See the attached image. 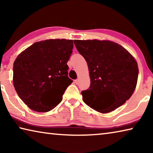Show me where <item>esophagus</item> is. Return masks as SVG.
Returning <instances> with one entry per match:
<instances>
[{
	"mask_svg": "<svg viewBox=\"0 0 153 153\" xmlns=\"http://www.w3.org/2000/svg\"><path fill=\"white\" fill-rule=\"evenodd\" d=\"M75 83H76V84H79V79H77L75 80Z\"/></svg>",
	"mask_w": 153,
	"mask_h": 153,
	"instance_id": "34e87169",
	"label": "esophagus"
}]
</instances>
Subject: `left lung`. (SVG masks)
I'll return each instance as SVG.
<instances>
[{
    "label": "left lung",
    "instance_id": "obj_1",
    "mask_svg": "<svg viewBox=\"0 0 153 153\" xmlns=\"http://www.w3.org/2000/svg\"><path fill=\"white\" fill-rule=\"evenodd\" d=\"M74 42L88 66L90 86L82 92L84 102L101 113L123 105L131 97L138 81V66L134 56L110 40H74ZM104 95H111L114 100L106 104Z\"/></svg>",
    "mask_w": 153,
    "mask_h": 153
}]
</instances>
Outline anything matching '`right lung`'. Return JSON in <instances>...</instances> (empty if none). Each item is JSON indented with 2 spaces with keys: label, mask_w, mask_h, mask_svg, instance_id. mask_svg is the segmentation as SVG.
Listing matches in <instances>:
<instances>
[{
  "label": "right lung",
  "mask_w": 153,
  "mask_h": 153,
  "mask_svg": "<svg viewBox=\"0 0 153 153\" xmlns=\"http://www.w3.org/2000/svg\"><path fill=\"white\" fill-rule=\"evenodd\" d=\"M72 40L49 39L35 42L22 51L13 63V83L30 109L45 113L56 107L72 83L67 65Z\"/></svg>",
  "instance_id": "1"
}]
</instances>
